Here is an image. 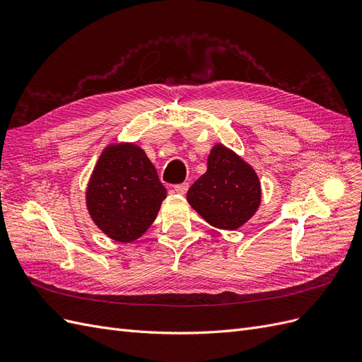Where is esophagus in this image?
Wrapping results in <instances>:
<instances>
[{"instance_id":"obj_1","label":"esophagus","mask_w":362,"mask_h":362,"mask_svg":"<svg viewBox=\"0 0 362 362\" xmlns=\"http://www.w3.org/2000/svg\"><path fill=\"white\" fill-rule=\"evenodd\" d=\"M173 190H175V193H178V194H185V192L189 190V184L187 182H182V184H177L173 187Z\"/></svg>"}]
</instances>
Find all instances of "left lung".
<instances>
[{"instance_id":"8db88e82","label":"left lung","mask_w":362,"mask_h":362,"mask_svg":"<svg viewBox=\"0 0 362 362\" xmlns=\"http://www.w3.org/2000/svg\"><path fill=\"white\" fill-rule=\"evenodd\" d=\"M187 201L211 226L234 231L257 213L261 184L242 157L217 144L208 156L206 172L189 189Z\"/></svg>"}]
</instances>
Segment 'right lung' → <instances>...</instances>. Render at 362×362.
Masks as SVG:
<instances>
[{
  "label": "right lung",
  "instance_id": "obj_1",
  "mask_svg": "<svg viewBox=\"0 0 362 362\" xmlns=\"http://www.w3.org/2000/svg\"><path fill=\"white\" fill-rule=\"evenodd\" d=\"M166 193L144 149L134 144H113L95 164L86 205L107 237L131 243L156 221Z\"/></svg>",
  "mask_w": 362,
  "mask_h": 362
}]
</instances>
